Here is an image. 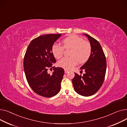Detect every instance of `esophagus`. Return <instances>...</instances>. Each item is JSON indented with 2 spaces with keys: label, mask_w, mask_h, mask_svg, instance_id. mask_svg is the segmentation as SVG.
Instances as JSON below:
<instances>
[{
  "label": "esophagus",
  "mask_w": 127,
  "mask_h": 127,
  "mask_svg": "<svg viewBox=\"0 0 127 127\" xmlns=\"http://www.w3.org/2000/svg\"><path fill=\"white\" fill-rule=\"evenodd\" d=\"M68 72H69V70H66V69H65V70H64V73H68Z\"/></svg>",
  "instance_id": "obj_1"
}]
</instances>
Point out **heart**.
I'll list each match as a JSON object with an SVG mask.
<instances>
[{"instance_id":"obj_1","label":"heart","mask_w":127,"mask_h":127,"mask_svg":"<svg viewBox=\"0 0 127 127\" xmlns=\"http://www.w3.org/2000/svg\"><path fill=\"white\" fill-rule=\"evenodd\" d=\"M63 46L55 43L52 47V52L56 58H60L64 54V49H71L69 57H64L58 62V65L66 70L72 69L78 62L86 63L92 53L90 43L82 37L72 35L63 40Z\"/></svg>"}]
</instances>
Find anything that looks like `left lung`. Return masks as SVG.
<instances>
[{
	"label": "left lung",
	"mask_w": 127,
	"mask_h": 127,
	"mask_svg": "<svg viewBox=\"0 0 127 127\" xmlns=\"http://www.w3.org/2000/svg\"><path fill=\"white\" fill-rule=\"evenodd\" d=\"M88 37L92 48L91 56L87 62L80 68L85 74L83 75L75 73L72 79L74 90L84 96H91L97 92L105 80L107 63L105 53L99 42L91 36Z\"/></svg>",
	"instance_id": "obj_1"
}]
</instances>
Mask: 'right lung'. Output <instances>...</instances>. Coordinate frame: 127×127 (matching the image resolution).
Segmentation results:
<instances>
[{
    "instance_id": "1",
    "label": "right lung",
    "mask_w": 127,
    "mask_h": 127,
    "mask_svg": "<svg viewBox=\"0 0 127 127\" xmlns=\"http://www.w3.org/2000/svg\"><path fill=\"white\" fill-rule=\"evenodd\" d=\"M61 34L43 35L33 39L27 49L24 59L26 79L33 91L44 97L54 96L61 90L64 70L52 66L56 59L52 47ZM50 68L54 71L47 73Z\"/></svg>"
}]
</instances>
